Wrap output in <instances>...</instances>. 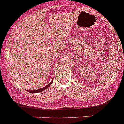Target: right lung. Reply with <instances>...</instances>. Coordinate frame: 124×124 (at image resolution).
I'll list each match as a JSON object with an SVG mask.
<instances>
[{"label":"right lung","mask_w":124,"mask_h":124,"mask_svg":"<svg viewBox=\"0 0 124 124\" xmlns=\"http://www.w3.org/2000/svg\"><path fill=\"white\" fill-rule=\"evenodd\" d=\"M53 81H52V82H51L50 83H49L48 85H47V86H46L45 87H42V88H41V89H37V90H34V91H29V92H30V93H38V92H42V91H44V89H46V88H47V87H48V86H50V85L52 84V82H53Z\"/></svg>","instance_id":"1"}]
</instances>
